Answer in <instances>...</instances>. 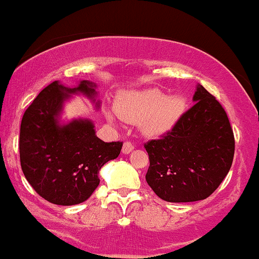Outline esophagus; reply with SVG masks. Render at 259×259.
<instances>
[{"instance_id":"esophagus-1","label":"esophagus","mask_w":259,"mask_h":259,"mask_svg":"<svg viewBox=\"0 0 259 259\" xmlns=\"http://www.w3.org/2000/svg\"><path fill=\"white\" fill-rule=\"evenodd\" d=\"M135 149V145H133V143L131 142H124L123 143V147H122V153L123 154H130L131 151Z\"/></svg>"}]
</instances>
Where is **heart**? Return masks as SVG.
<instances>
[{"label": "heart", "mask_w": 259, "mask_h": 259, "mask_svg": "<svg viewBox=\"0 0 259 259\" xmlns=\"http://www.w3.org/2000/svg\"><path fill=\"white\" fill-rule=\"evenodd\" d=\"M185 100L179 94L166 96L157 88L123 93L116 103V112L130 123H139L143 133L157 136L168 131L179 120ZM108 118L114 116L108 112Z\"/></svg>", "instance_id": "obj_1"}]
</instances>
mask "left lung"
Returning a JSON list of instances; mask_svg holds the SVG:
<instances>
[{"instance_id": "8db88e82", "label": "left lung", "mask_w": 259, "mask_h": 259, "mask_svg": "<svg viewBox=\"0 0 259 259\" xmlns=\"http://www.w3.org/2000/svg\"><path fill=\"white\" fill-rule=\"evenodd\" d=\"M193 100L169 132L144 144L150 161L145 179L168 202L208 197L233 163L235 141L227 112L201 84Z\"/></svg>"}]
</instances>
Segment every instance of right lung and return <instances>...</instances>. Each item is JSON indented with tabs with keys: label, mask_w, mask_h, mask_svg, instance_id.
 Returning <instances> with one entry per match:
<instances>
[{
	"label": "right lung",
	"mask_w": 259,
	"mask_h": 259,
	"mask_svg": "<svg viewBox=\"0 0 259 259\" xmlns=\"http://www.w3.org/2000/svg\"><path fill=\"white\" fill-rule=\"evenodd\" d=\"M96 88L87 80L75 88L54 81L24 112L19 138L21 169L36 193L54 205L86 201L99 185V169L116 159L122 149V142L99 139L87 118L60 123L64 102L71 94H83L99 108Z\"/></svg>",
	"instance_id": "add662e5"
}]
</instances>
